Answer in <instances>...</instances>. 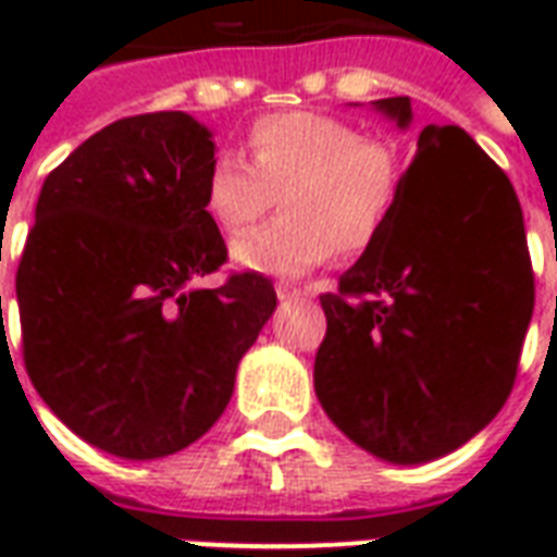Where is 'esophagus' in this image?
Listing matches in <instances>:
<instances>
[{
  "mask_svg": "<svg viewBox=\"0 0 557 557\" xmlns=\"http://www.w3.org/2000/svg\"><path fill=\"white\" fill-rule=\"evenodd\" d=\"M304 295H307V292L292 289V286H283V283H280V286H277V298H280V301H301Z\"/></svg>",
  "mask_w": 557,
  "mask_h": 557,
  "instance_id": "obj_1",
  "label": "esophagus"
}]
</instances>
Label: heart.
Wrapping results in <instances>:
<instances>
[{
    "instance_id": "1",
    "label": "heart",
    "mask_w": 557,
    "mask_h": 557,
    "mask_svg": "<svg viewBox=\"0 0 557 557\" xmlns=\"http://www.w3.org/2000/svg\"><path fill=\"white\" fill-rule=\"evenodd\" d=\"M250 163L220 151L206 172L208 218L223 235H242L280 196L277 218L235 242L242 268L295 277L327 256L351 259L370 250L394 218L406 166L397 143L361 134L339 115L286 110L247 127Z\"/></svg>"
}]
</instances>
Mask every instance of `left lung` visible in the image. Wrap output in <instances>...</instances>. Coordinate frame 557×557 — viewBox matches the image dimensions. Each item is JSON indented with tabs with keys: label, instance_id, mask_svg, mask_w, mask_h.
Returning a JSON list of instances; mask_svg holds the SVG:
<instances>
[{
	"label": "left lung",
	"instance_id": "left-lung-1",
	"mask_svg": "<svg viewBox=\"0 0 557 557\" xmlns=\"http://www.w3.org/2000/svg\"><path fill=\"white\" fill-rule=\"evenodd\" d=\"M375 107L409 125V98ZM319 301L327 418L391 462L456 450L510 397L534 313L510 178L462 127H423L387 230Z\"/></svg>",
	"mask_w": 557,
	"mask_h": 557
}]
</instances>
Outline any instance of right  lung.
<instances>
[{"label":"right lung","mask_w":557,"mask_h":557,"mask_svg":"<svg viewBox=\"0 0 557 557\" xmlns=\"http://www.w3.org/2000/svg\"><path fill=\"white\" fill-rule=\"evenodd\" d=\"M211 160L206 127L166 110L107 125L44 178L17 265L23 363L107 454L158 459L206 435L277 307L259 271L187 289L230 259L202 199Z\"/></svg>","instance_id":"1"}]
</instances>
